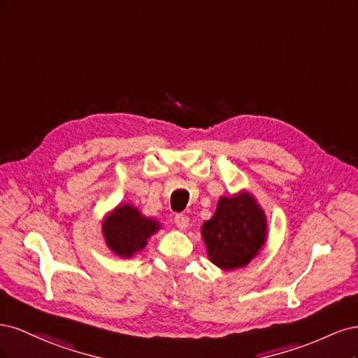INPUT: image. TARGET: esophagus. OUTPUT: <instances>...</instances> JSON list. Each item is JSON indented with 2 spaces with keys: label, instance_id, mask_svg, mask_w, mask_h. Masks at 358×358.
<instances>
[{
  "label": "esophagus",
  "instance_id": "1",
  "mask_svg": "<svg viewBox=\"0 0 358 358\" xmlns=\"http://www.w3.org/2000/svg\"><path fill=\"white\" fill-rule=\"evenodd\" d=\"M175 222H176V225H178V229L179 230H187V227L189 225V218L187 215H183V213H178L176 216H175Z\"/></svg>",
  "mask_w": 358,
  "mask_h": 358
}]
</instances>
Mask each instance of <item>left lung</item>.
Wrapping results in <instances>:
<instances>
[{
    "mask_svg": "<svg viewBox=\"0 0 358 358\" xmlns=\"http://www.w3.org/2000/svg\"><path fill=\"white\" fill-rule=\"evenodd\" d=\"M201 236L215 266L222 270L245 267L266 243L264 210L246 191L221 197L212 218L203 222Z\"/></svg>",
    "mask_w": 358,
    "mask_h": 358,
    "instance_id": "left-lung-1",
    "label": "left lung"
}]
</instances>
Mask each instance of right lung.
I'll return each instance as SVG.
<instances>
[{
    "label": "right lung",
    "instance_id": "obj_1",
    "mask_svg": "<svg viewBox=\"0 0 358 358\" xmlns=\"http://www.w3.org/2000/svg\"><path fill=\"white\" fill-rule=\"evenodd\" d=\"M161 229L157 220L146 218L136 206L128 203L106 216L103 221L104 241L110 251L122 258H131L146 246L149 237Z\"/></svg>",
    "mask_w": 358,
    "mask_h": 358
}]
</instances>
